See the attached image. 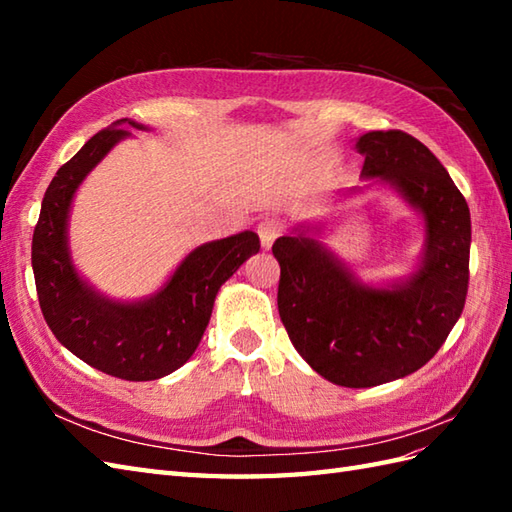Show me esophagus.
Masks as SVG:
<instances>
[{"instance_id": "obj_1", "label": "esophagus", "mask_w": 512, "mask_h": 512, "mask_svg": "<svg viewBox=\"0 0 512 512\" xmlns=\"http://www.w3.org/2000/svg\"><path fill=\"white\" fill-rule=\"evenodd\" d=\"M281 231H284V226H281V222L275 220V217H266V220H262V222L257 224L259 242H262L264 248L273 246V242L281 235Z\"/></svg>"}]
</instances>
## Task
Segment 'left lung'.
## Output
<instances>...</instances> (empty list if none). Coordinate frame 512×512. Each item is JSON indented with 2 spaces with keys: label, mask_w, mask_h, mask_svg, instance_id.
I'll return each mask as SVG.
<instances>
[{
  "label": "left lung",
  "mask_w": 512,
  "mask_h": 512,
  "mask_svg": "<svg viewBox=\"0 0 512 512\" xmlns=\"http://www.w3.org/2000/svg\"><path fill=\"white\" fill-rule=\"evenodd\" d=\"M361 178L343 195L389 184L424 220L420 266L389 286L361 284L317 233L297 226L273 244L279 317L314 372L341 387H374L429 363L458 323L469 290L471 213L442 162L400 129L356 140ZM314 232V236L309 233Z\"/></svg>",
  "instance_id": "obj_1"
}]
</instances>
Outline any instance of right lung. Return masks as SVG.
Returning <instances> with one entry per match:
<instances>
[{
  "label": "right lung",
  "mask_w": 512,
  "mask_h": 512,
  "mask_svg": "<svg viewBox=\"0 0 512 512\" xmlns=\"http://www.w3.org/2000/svg\"><path fill=\"white\" fill-rule=\"evenodd\" d=\"M129 118L101 129L52 178L32 235V270L48 328L83 363L123 380H156L189 361L209 325L217 290L259 250L242 231L206 242L182 259L167 284L140 301H114L85 281L72 264L68 220L85 176L132 136Z\"/></svg>",
  "instance_id": "obj_1"
}]
</instances>
